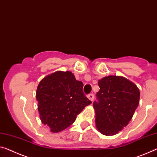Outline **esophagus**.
Here are the masks:
<instances>
[{"mask_svg":"<svg viewBox=\"0 0 157 157\" xmlns=\"http://www.w3.org/2000/svg\"><path fill=\"white\" fill-rule=\"evenodd\" d=\"M87 97L89 99L91 100V101H93L94 99V94L93 93H91V94H88Z\"/></svg>","mask_w":157,"mask_h":157,"instance_id":"1","label":"esophagus"}]
</instances>
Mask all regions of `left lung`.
<instances>
[{
	"mask_svg": "<svg viewBox=\"0 0 157 157\" xmlns=\"http://www.w3.org/2000/svg\"><path fill=\"white\" fill-rule=\"evenodd\" d=\"M97 101L93 103L97 128L105 135H114L132 119L140 101L137 86L125 78L105 77L99 80Z\"/></svg>",
	"mask_w": 157,
	"mask_h": 157,
	"instance_id": "1",
	"label": "left lung"
}]
</instances>
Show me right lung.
Wrapping results in <instances>:
<instances>
[{"label":"right lung","mask_w":157,"mask_h":157,"mask_svg":"<svg viewBox=\"0 0 157 157\" xmlns=\"http://www.w3.org/2000/svg\"><path fill=\"white\" fill-rule=\"evenodd\" d=\"M83 83L71 72L57 71L42 79L36 90L38 111L43 124L52 132L69 127L92 101L83 92Z\"/></svg>","instance_id":"right-lung-1"}]
</instances>
